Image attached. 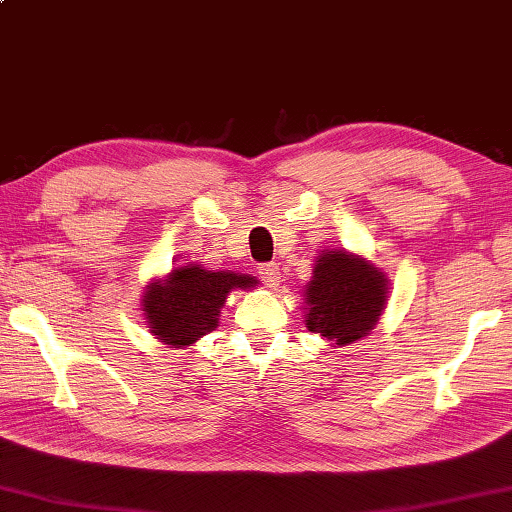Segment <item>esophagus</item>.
I'll use <instances>...</instances> for the list:
<instances>
[{
  "label": "esophagus",
  "mask_w": 512,
  "mask_h": 512,
  "mask_svg": "<svg viewBox=\"0 0 512 512\" xmlns=\"http://www.w3.org/2000/svg\"><path fill=\"white\" fill-rule=\"evenodd\" d=\"M258 276L263 278L269 286H278L282 282V273H280V267L276 263H265L258 267Z\"/></svg>",
  "instance_id": "esophagus-1"
}]
</instances>
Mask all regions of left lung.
Instances as JSON below:
<instances>
[{
	"instance_id": "1",
	"label": "left lung",
	"mask_w": 512,
	"mask_h": 512,
	"mask_svg": "<svg viewBox=\"0 0 512 512\" xmlns=\"http://www.w3.org/2000/svg\"><path fill=\"white\" fill-rule=\"evenodd\" d=\"M389 280L369 260L345 249H326L306 284V328L332 345L367 336L386 308Z\"/></svg>"
}]
</instances>
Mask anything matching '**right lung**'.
Returning <instances> with one entry per match:
<instances>
[{"instance_id":"obj_1","label":"right lung","mask_w":512,"mask_h":512,"mask_svg":"<svg viewBox=\"0 0 512 512\" xmlns=\"http://www.w3.org/2000/svg\"><path fill=\"white\" fill-rule=\"evenodd\" d=\"M258 280L234 271H208L199 265L176 267L165 280H152L143 293L147 328L160 343L193 345L219 323L232 289H252Z\"/></svg>"}]
</instances>
